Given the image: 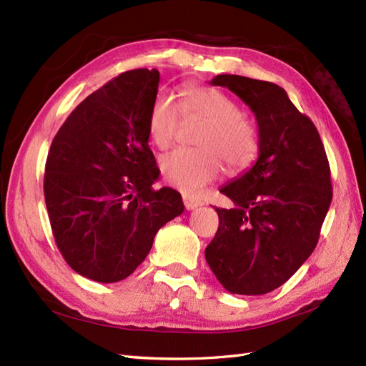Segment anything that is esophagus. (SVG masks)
<instances>
[{"label":"esophagus","instance_id":"1","mask_svg":"<svg viewBox=\"0 0 366 366\" xmlns=\"http://www.w3.org/2000/svg\"><path fill=\"white\" fill-rule=\"evenodd\" d=\"M182 199H184V206H185V209H187V211H192V209H197L198 206L203 204V203H201L199 199H197V198H193V197L187 195V193H184V195H182Z\"/></svg>","mask_w":366,"mask_h":366}]
</instances>
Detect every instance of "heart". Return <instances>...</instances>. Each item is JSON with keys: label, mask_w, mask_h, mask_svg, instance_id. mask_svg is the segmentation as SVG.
<instances>
[{"label": "heart", "mask_w": 366, "mask_h": 366, "mask_svg": "<svg viewBox=\"0 0 366 366\" xmlns=\"http://www.w3.org/2000/svg\"><path fill=\"white\" fill-rule=\"evenodd\" d=\"M182 119H203L195 149H177L160 160L165 181L184 193H198L222 173L223 160L232 171L254 162L259 138L253 124L224 92L206 86H187L176 105L165 92L155 96L147 118L151 142L165 151L173 144Z\"/></svg>", "instance_id": "b5f03b06"}]
</instances>
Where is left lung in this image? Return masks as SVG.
<instances>
[{"label":"left lung","mask_w":366,"mask_h":366,"mask_svg":"<svg viewBox=\"0 0 366 366\" xmlns=\"http://www.w3.org/2000/svg\"><path fill=\"white\" fill-rule=\"evenodd\" d=\"M258 122L254 165L220 192L236 207L220 209L206 261L231 294L261 295L290 280L320 239L332 201L330 167L320 132L275 83L217 75Z\"/></svg>","instance_id":"1"}]
</instances>
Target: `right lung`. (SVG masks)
<instances>
[{
	"instance_id": "obj_1",
	"label": "right lung",
	"mask_w": 366,
	"mask_h": 366,
	"mask_svg": "<svg viewBox=\"0 0 366 366\" xmlns=\"http://www.w3.org/2000/svg\"><path fill=\"white\" fill-rule=\"evenodd\" d=\"M157 69H135L92 92L53 138L44 195L61 254L99 283L127 278L151 252L163 224L184 212L181 193L154 190L160 169L147 118Z\"/></svg>"
}]
</instances>
